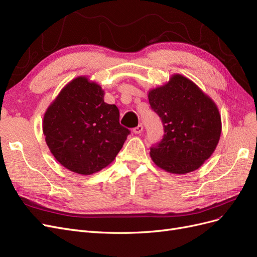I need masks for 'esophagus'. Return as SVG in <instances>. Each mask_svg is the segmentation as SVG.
<instances>
[{
	"label": "esophagus",
	"instance_id": "1",
	"mask_svg": "<svg viewBox=\"0 0 257 257\" xmlns=\"http://www.w3.org/2000/svg\"><path fill=\"white\" fill-rule=\"evenodd\" d=\"M143 131H144V126L142 125V124H138V125L135 128H133L134 134H141Z\"/></svg>",
	"mask_w": 257,
	"mask_h": 257
}]
</instances>
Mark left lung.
I'll return each mask as SVG.
<instances>
[{"mask_svg": "<svg viewBox=\"0 0 257 257\" xmlns=\"http://www.w3.org/2000/svg\"><path fill=\"white\" fill-rule=\"evenodd\" d=\"M148 98L165 133L150 149L154 164L174 175L198 169L211 157L221 137V114L213 99L180 74L149 90Z\"/></svg>", "mask_w": 257, "mask_h": 257, "instance_id": "1", "label": "left lung"}]
</instances>
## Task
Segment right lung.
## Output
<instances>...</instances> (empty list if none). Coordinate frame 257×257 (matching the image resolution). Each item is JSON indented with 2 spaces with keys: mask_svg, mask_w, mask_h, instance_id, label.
<instances>
[{
  "mask_svg": "<svg viewBox=\"0 0 257 257\" xmlns=\"http://www.w3.org/2000/svg\"><path fill=\"white\" fill-rule=\"evenodd\" d=\"M105 91L88 76H78L60 91L46 110L43 133L62 166L82 176L110 164L130 131L120 125L119 109L104 102Z\"/></svg>",
  "mask_w": 257,
  "mask_h": 257,
  "instance_id": "right-lung-1",
  "label": "right lung"
}]
</instances>
